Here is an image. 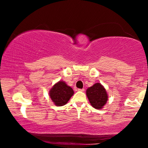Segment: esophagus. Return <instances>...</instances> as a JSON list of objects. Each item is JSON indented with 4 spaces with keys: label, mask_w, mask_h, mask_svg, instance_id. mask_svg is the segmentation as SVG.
<instances>
[{
    "label": "esophagus",
    "mask_w": 148,
    "mask_h": 148,
    "mask_svg": "<svg viewBox=\"0 0 148 148\" xmlns=\"http://www.w3.org/2000/svg\"><path fill=\"white\" fill-rule=\"evenodd\" d=\"M84 89H78V91H79V92H84Z\"/></svg>",
    "instance_id": "1"
}]
</instances>
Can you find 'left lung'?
<instances>
[{
	"instance_id": "left-lung-1",
	"label": "left lung",
	"mask_w": 148,
	"mask_h": 148,
	"mask_svg": "<svg viewBox=\"0 0 148 148\" xmlns=\"http://www.w3.org/2000/svg\"><path fill=\"white\" fill-rule=\"evenodd\" d=\"M86 95L91 105L98 110L104 107L108 98L106 90L100 83H96L87 89Z\"/></svg>"
}]
</instances>
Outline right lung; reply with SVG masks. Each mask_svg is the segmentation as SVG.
I'll return each mask as SVG.
<instances>
[{
    "mask_svg": "<svg viewBox=\"0 0 148 148\" xmlns=\"http://www.w3.org/2000/svg\"><path fill=\"white\" fill-rule=\"evenodd\" d=\"M74 92L63 81H59L50 90L49 96L54 104L57 106L65 105L73 95Z\"/></svg>",
    "mask_w": 148,
    "mask_h": 148,
    "instance_id": "obj_1",
    "label": "right lung"
}]
</instances>
